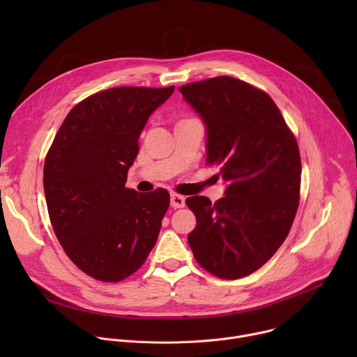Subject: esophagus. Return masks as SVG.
<instances>
[{
    "label": "esophagus",
    "instance_id": "34e87169",
    "mask_svg": "<svg viewBox=\"0 0 357 357\" xmlns=\"http://www.w3.org/2000/svg\"><path fill=\"white\" fill-rule=\"evenodd\" d=\"M171 206L174 209H181L185 206V197L178 195V193H172L171 195Z\"/></svg>",
    "mask_w": 357,
    "mask_h": 357
}]
</instances>
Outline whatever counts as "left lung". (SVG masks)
I'll use <instances>...</instances> for the list:
<instances>
[{
    "label": "left lung",
    "mask_w": 357,
    "mask_h": 357,
    "mask_svg": "<svg viewBox=\"0 0 357 357\" xmlns=\"http://www.w3.org/2000/svg\"><path fill=\"white\" fill-rule=\"evenodd\" d=\"M206 127V161L220 165L225 196H189L196 216L188 243L196 261L223 280L266 264L287 238L299 202L296 139L273 98L218 76L179 89Z\"/></svg>",
    "instance_id": "1"
}]
</instances>
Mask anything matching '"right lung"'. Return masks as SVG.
<instances>
[{
    "label": "right lung",
    "mask_w": 357,
    "mask_h": 357,
    "mask_svg": "<svg viewBox=\"0 0 357 357\" xmlns=\"http://www.w3.org/2000/svg\"><path fill=\"white\" fill-rule=\"evenodd\" d=\"M175 86L113 87L76 105L43 165L49 219L68 257L87 275L119 282L155 245L169 193L126 188L149 116Z\"/></svg>",
    "instance_id": "obj_1"
}]
</instances>
